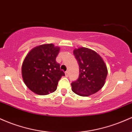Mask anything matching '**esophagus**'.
<instances>
[{
    "mask_svg": "<svg viewBox=\"0 0 132 132\" xmlns=\"http://www.w3.org/2000/svg\"><path fill=\"white\" fill-rule=\"evenodd\" d=\"M65 75H66V77H68V75H69V72L68 71H67L65 72Z\"/></svg>",
    "mask_w": 132,
    "mask_h": 132,
    "instance_id": "esophagus-1",
    "label": "esophagus"
}]
</instances>
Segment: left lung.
<instances>
[{"instance_id":"obj_1","label":"left lung","mask_w":132,"mask_h":132,"mask_svg":"<svg viewBox=\"0 0 132 132\" xmlns=\"http://www.w3.org/2000/svg\"><path fill=\"white\" fill-rule=\"evenodd\" d=\"M73 54L79 67V78L72 82V90L81 96L96 93L105 83L108 70L102 57L95 51L79 47Z\"/></svg>"}]
</instances>
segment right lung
Instances as JSON below:
<instances>
[{
  "label": "right lung",
  "mask_w": 132,
  "mask_h": 132,
  "mask_svg": "<svg viewBox=\"0 0 132 132\" xmlns=\"http://www.w3.org/2000/svg\"><path fill=\"white\" fill-rule=\"evenodd\" d=\"M60 48L53 44L36 46L23 61L22 76L27 87L37 95H46L55 92L59 79L65 74L56 58Z\"/></svg>",
  "instance_id": "add662e5"
}]
</instances>
